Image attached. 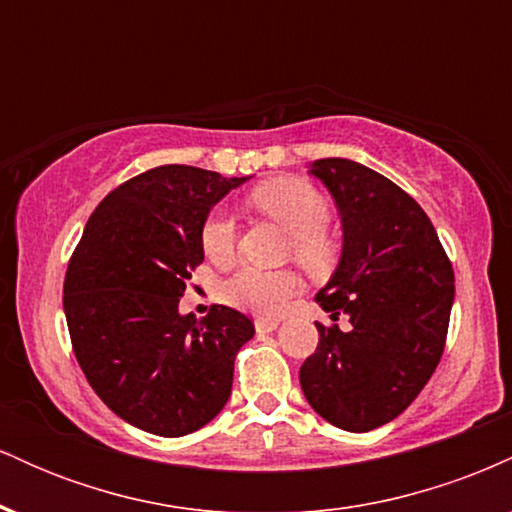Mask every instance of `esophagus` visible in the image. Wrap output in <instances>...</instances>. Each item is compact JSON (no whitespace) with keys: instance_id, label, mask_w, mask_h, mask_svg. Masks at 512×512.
<instances>
[{"instance_id":"34e87169","label":"esophagus","mask_w":512,"mask_h":512,"mask_svg":"<svg viewBox=\"0 0 512 512\" xmlns=\"http://www.w3.org/2000/svg\"><path fill=\"white\" fill-rule=\"evenodd\" d=\"M276 325H279V320H276V317H257L255 320V330L260 334L274 332Z\"/></svg>"}]
</instances>
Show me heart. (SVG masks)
<instances>
[{"label": "heart", "instance_id": "heart-1", "mask_svg": "<svg viewBox=\"0 0 512 512\" xmlns=\"http://www.w3.org/2000/svg\"><path fill=\"white\" fill-rule=\"evenodd\" d=\"M250 204L291 233L286 255L296 257L310 274H330L339 262V240L327 228L332 216L330 199L301 178H274L250 192ZM204 255L216 267H228L238 252V226L226 209H211L199 228ZM301 289L293 269L243 267L221 284L223 301L252 313H276Z\"/></svg>", "mask_w": 512, "mask_h": 512}]
</instances>
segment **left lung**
I'll list each match as a JSON object with an SVG mask.
<instances>
[{
	"label": "left lung",
	"instance_id": "1",
	"mask_svg": "<svg viewBox=\"0 0 512 512\" xmlns=\"http://www.w3.org/2000/svg\"><path fill=\"white\" fill-rule=\"evenodd\" d=\"M310 173L337 202L344 250L315 296L334 325L315 322L320 342L298 378L322 419L366 433L402 414L438 368L455 276L426 211L395 182L346 158H320Z\"/></svg>",
	"mask_w": 512,
	"mask_h": 512
}]
</instances>
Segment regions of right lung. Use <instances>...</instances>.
I'll return each mask as SVG.
<instances>
[{"label": "right lung", "mask_w": 512, "mask_h": 512, "mask_svg": "<svg viewBox=\"0 0 512 512\" xmlns=\"http://www.w3.org/2000/svg\"><path fill=\"white\" fill-rule=\"evenodd\" d=\"M245 178L158 166L98 204L64 276V315L88 385L127 424L178 438L226 407L240 346L255 325L226 305L204 317L178 303L202 264L199 228Z\"/></svg>", "instance_id": "right-lung-1"}]
</instances>
